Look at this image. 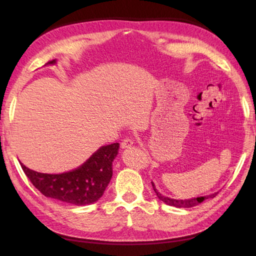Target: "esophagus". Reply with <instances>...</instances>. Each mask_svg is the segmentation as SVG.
Segmentation results:
<instances>
[{"label":"esophagus","instance_id":"34e87169","mask_svg":"<svg viewBox=\"0 0 256 256\" xmlns=\"http://www.w3.org/2000/svg\"><path fill=\"white\" fill-rule=\"evenodd\" d=\"M133 140H131V138H124L123 140H122V143H121V148H131V146L133 145Z\"/></svg>","mask_w":256,"mask_h":256}]
</instances>
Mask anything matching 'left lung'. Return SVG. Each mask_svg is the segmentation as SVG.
Segmentation results:
<instances>
[{
	"mask_svg": "<svg viewBox=\"0 0 256 256\" xmlns=\"http://www.w3.org/2000/svg\"><path fill=\"white\" fill-rule=\"evenodd\" d=\"M152 186H153L154 192L156 194L157 197L160 198V200H162V202H165L168 206H176V208H192V206H198L199 204L202 202V201L206 200V199H211V198H214L218 192H214V194H206L204 196V197H197V198H190V199H172L170 197H166V196H162V194L158 192V190L156 189L154 182H152Z\"/></svg>",
	"mask_w": 256,
	"mask_h": 256,
	"instance_id": "obj_1",
	"label": "left lung"
}]
</instances>
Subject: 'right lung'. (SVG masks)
I'll list each match as a JSON object with an SVG mask.
<instances>
[{
	"instance_id": "add662e5",
	"label": "right lung",
	"mask_w": 256,
	"mask_h": 256,
	"mask_svg": "<svg viewBox=\"0 0 256 256\" xmlns=\"http://www.w3.org/2000/svg\"><path fill=\"white\" fill-rule=\"evenodd\" d=\"M56 64V59L47 64ZM120 144L102 146L82 165L62 174H42L32 170L20 162L25 175L48 198L74 206L91 204L99 200L110 182L112 162L118 154Z\"/></svg>"
}]
</instances>
